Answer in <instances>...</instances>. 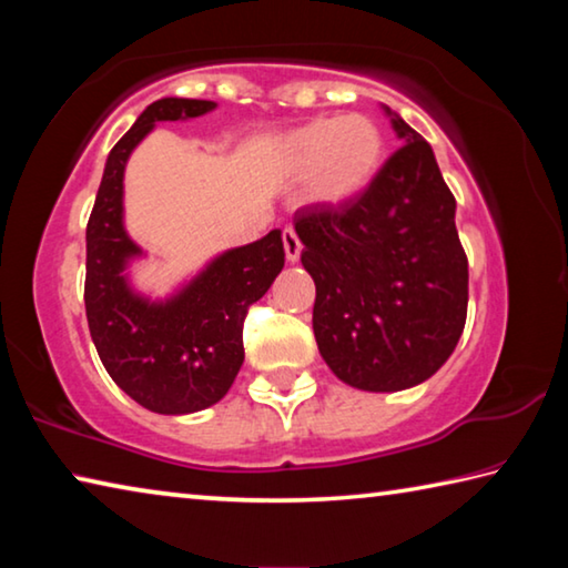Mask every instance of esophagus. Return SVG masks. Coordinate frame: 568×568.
Wrapping results in <instances>:
<instances>
[{
  "instance_id": "obj_1",
  "label": "esophagus",
  "mask_w": 568,
  "mask_h": 568,
  "mask_svg": "<svg viewBox=\"0 0 568 568\" xmlns=\"http://www.w3.org/2000/svg\"><path fill=\"white\" fill-rule=\"evenodd\" d=\"M283 247H285V257L291 263H295L297 257H301V250H303V245H301V240H297V235H295V230H283Z\"/></svg>"
}]
</instances>
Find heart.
I'll return each mask as SVG.
<instances>
[{
    "label": "heart",
    "instance_id": "obj_1",
    "mask_svg": "<svg viewBox=\"0 0 568 568\" xmlns=\"http://www.w3.org/2000/svg\"><path fill=\"white\" fill-rule=\"evenodd\" d=\"M283 160L311 172V192L321 203H348L373 185L386 162V134L368 114L315 118L283 140Z\"/></svg>",
    "mask_w": 568,
    "mask_h": 568
}]
</instances>
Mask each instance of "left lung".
<instances>
[{"mask_svg": "<svg viewBox=\"0 0 568 568\" xmlns=\"http://www.w3.org/2000/svg\"><path fill=\"white\" fill-rule=\"evenodd\" d=\"M406 142L363 195L293 217L315 281L313 333L328 368L353 388L393 393L428 381L466 325L468 261L456 197L434 150L388 108Z\"/></svg>", "mask_w": 568, "mask_h": 568, "instance_id": "1", "label": "left lung"}]
</instances>
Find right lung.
Instances as JSON below:
<instances>
[{
  "label": "right lung",
  "mask_w": 568,
  "mask_h": 568,
  "mask_svg": "<svg viewBox=\"0 0 568 568\" xmlns=\"http://www.w3.org/2000/svg\"><path fill=\"white\" fill-rule=\"evenodd\" d=\"M210 100L162 98L112 148L88 223L84 307L90 335L110 378L142 408L182 416L213 406L233 386L245 358L247 307L285 265L281 230L225 250L168 301L134 293L128 265L142 250L122 223V180L132 150L158 122L200 118Z\"/></svg>",
  "instance_id": "obj_1"
}]
</instances>
